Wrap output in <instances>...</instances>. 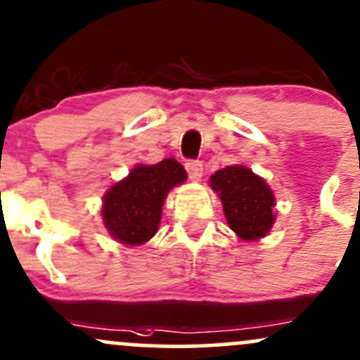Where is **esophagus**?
Here are the masks:
<instances>
[{
    "label": "esophagus",
    "instance_id": "obj_1",
    "mask_svg": "<svg viewBox=\"0 0 360 360\" xmlns=\"http://www.w3.org/2000/svg\"><path fill=\"white\" fill-rule=\"evenodd\" d=\"M186 171H188L189 179L195 181V183H198V181L201 179V176H203V164L198 160H189L186 164Z\"/></svg>",
    "mask_w": 360,
    "mask_h": 360
}]
</instances>
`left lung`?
Listing matches in <instances>:
<instances>
[{"label":"left lung","mask_w":360,"mask_h":360,"mask_svg":"<svg viewBox=\"0 0 360 360\" xmlns=\"http://www.w3.org/2000/svg\"><path fill=\"white\" fill-rule=\"evenodd\" d=\"M210 188L222 201L229 227L243 240L268 236L275 224V195L266 181L243 164L227 165L210 176Z\"/></svg>","instance_id":"1"}]
</instances>
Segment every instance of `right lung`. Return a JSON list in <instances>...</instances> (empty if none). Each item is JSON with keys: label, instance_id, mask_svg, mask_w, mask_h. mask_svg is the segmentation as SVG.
<instances>
[{"label": "right lung", "instance_id": "1", "mask_svg": "<svg viewBox=\"0 0 360 360\" xmlns=\"http://www.w3.org/2000/svg\"><path fill=\"white\" fill-rule=\"evenodd\" d=\"M188 174L176 159L136 164L102 198V222L117 243L141 246L159 231L162 207L169 191L186 183Z\"/></svg>", "mask_w": 360, "mask_h": 360}]
</instances>
